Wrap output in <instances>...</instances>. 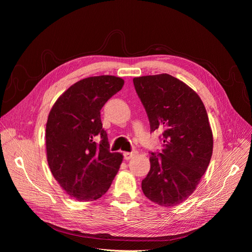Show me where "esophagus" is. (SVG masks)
Here are the masks:
<instances>
[{
	"instance_id": "esophagus-1",
	"label": "esophagus",
	"mask_w": 252,
	"mask_h": 252,
	"mask_svg": "<svg viewBox=\"0 0 252 252\" xmlns=\"http://www.w3.org/2000/svg\"><path fill=\"white\" fill-rule=\"evenodd\" d=\"M124 158L126 159V161H128V159H130L131 158H133L135 156V152H124Z\"/></svg>"
}]
</instances>
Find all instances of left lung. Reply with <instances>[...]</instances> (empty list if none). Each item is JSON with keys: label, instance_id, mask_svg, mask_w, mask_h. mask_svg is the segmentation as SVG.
Listing matches in <instances>:
<instances>
[{"label": "left lung", "instance_id": "obj_1", "mask_svg": "<svg viewBox=\"0 0 252 252\" xmlns=\"http://www.w3.org/2000/svg\"><path fill=\"white\" fill-rule=\"evenodd\" d=\"M133 84L151 132L163 131L162 152H151L142 190L154 203L174 207L193 193L209 165L213 136L207 111L195 91L170 74L144 75Z\"/></svg>", "mask_w": 252, "mask_h": 252}]
</instances>
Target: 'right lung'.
<instances>
[{"mask_svg":"<svg viewBox=\"0 0 252 252\" xmlns=\"http://www.w3.org/2000/svg\"><path fill=\"white\" fill-rule=\"evenodd\" d=\"M114 75L83 79L53 104L46 124L47 162L67 194L81 202L100 199L109 189L123 155L110 152L101 109L120 91Z\"/></svg>","mask_w":252,"mask_h":252,"instance_id":"add662e5","label":"right lung"}]
</instances>
